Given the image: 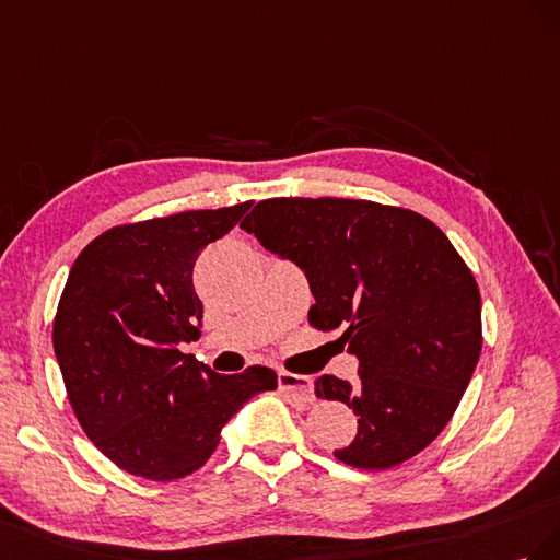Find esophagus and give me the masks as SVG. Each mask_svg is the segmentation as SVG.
Wrapping results in <instances>:
<instances>
[{
  "label": "esophagus",
  "instance_id": "esophagus-1",
  "mask_svg": "<svg viewBox=\"0 0 560 560\" xmlns=\"http://www.w3.org/2000/svg\"><path fill=\"white\" fill-rule=\"evenodd\" d=\"M279 389L285 392L289 396H293V398H298V401H305V404L314 401V385H312V380L307 375L281 371L279 373Z\"/></svg>",
  "mask_w": 560,
  "mask_h": 560
}]
</instances>
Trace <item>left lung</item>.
<instances>
[{"instance_id": "obj_1", "label": "left lung", "mask_w": 560, "mask_h": 560, "mask_svg": "<svg viewBox=\"0 0 560 560\" xmlns=\"http://www.w3.org/2000/svg\"><path fill=\"white\" fill-rule=\"evenodd\" d=\"M305 271L307 322L359 357L361 382L316 380V394L359 415L335 457L382 471L422 453L455 415L481 357V293L434 222L401 206L338 197L258 201L242 222Z\"/></svg>"}]
</instances>
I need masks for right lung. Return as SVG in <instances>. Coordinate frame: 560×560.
Wrapping results in <instances>:
<instances>
[{"instance_id":"1","label":"right lung","mask_w":560,"mask_h":560,"mask_svg":"<svg viewBox=\"0 0 560 560\" xmlns=\"http://www.w3.org/2000/svg\"><path fill=\"white\" fill-rule=\"evenodd\" d=\"M253 201L109 228L77 255L54 318V349L70 406L109 462L148 481L206 465L220 429L277 373L250 365L213 373L180 342L199 338L191 285L199 253Z\"/></svg>"}]
</instances>
